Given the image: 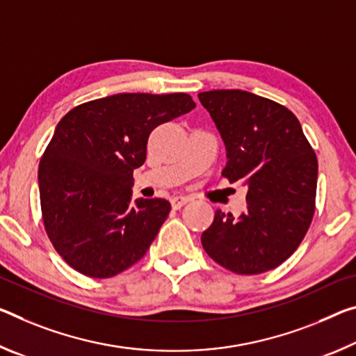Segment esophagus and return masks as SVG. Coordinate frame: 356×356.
<instances>
[{
  "instance_id": "1",
  "label": "esophagus",
  "mask_w": 356,
  "mask_h": 356,
  "mask_svg": "<svg viewBox=\"0 0 356 356\" xmlns=\"http://www.w3.org/2000/svg\"><path fill=\"white\" fill-rule=\"evenodd\" d=\"M191 198L190 196H184V195H177V196H172L171 198V204L174 209H180L184 204H187Z\"/></svg>"
}]
</instances>
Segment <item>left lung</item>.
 I'll list each match as a JSON object with an SVG mask.
<instances>
[{
  "label": "left lung",
  "mask_w": 356,
  "mask_h": 356,
  "mask_svg": "<svg viewBox=\"0 0 356 356\" xmlns=\"http://www.w3.org/2000/svg\"><path fill=\"white\" fill-rule=\"evenodd\" d=\"M227 147L222 176L247 187L239 217L218 209L201 244L236 274L277 268L306 236L315 212L318 163L291 111L244 90L198 95Z\"/></svg>",
  "instance_id": "obj_1"
}]
</instances>
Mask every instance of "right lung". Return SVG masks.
I'll list each match as a JSON object with an SVG mask.
<instances>
[{
	"mask_svg": "<svg viewBox=\"0 0 356 356\" xmlns=\"http://www.w3.org/2000/svg\"><path fill=\"white\" fill-rule=\"evenodd\" d=\"M195 107L187 93H118L58 122L38 179L47 236L72 269L107 279L145 255L171 204L131 202L133 171L144 165L152 129Z\"/></svg>",
	"mask_w": 356,
	"mask_h": 356,
	"instance_id": "right-lung-1",
	"label": "right lung"
}]
</instances>
